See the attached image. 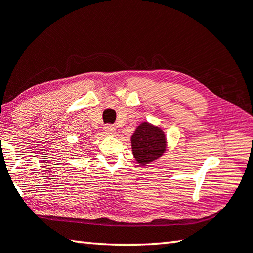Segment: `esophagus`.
Returning <instances> with one entry per match:
<instances>
[{
  "mask_svg": "<svg viewBox=\"0 0 253 253\" xmlns=\"http://www.w3.org/2000/svg\"><path fill=\"white\" fill-rule=\"evenodd\" d=\"M103 129H105L106 134L108 135L115 134V126L111 125V124H107V125H105V127H103Z\"/></svg>",
  "mask_w": 253,
  "mask_h": 253,
  "instance_id": "34e87169",
  "label": "esophagus"
}]
</instances>
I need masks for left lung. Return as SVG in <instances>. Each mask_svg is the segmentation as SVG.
<instances>
[{"instance_id": "1", "label": "left lung", "mask_w": 253, "mask_h": 253, "mask_svg": "<svg viewBox=\"0 0 253 253\" xmlns=\"http://www.w3.org/2000/svg\"><path fill=\"white\" fill-rule=\"evenodd\" d=\"M131 148L136 161L146 164L159 159L166 151V136L159 127L143 123L131 136Z\"/></svg>"}]
</instances>
